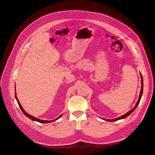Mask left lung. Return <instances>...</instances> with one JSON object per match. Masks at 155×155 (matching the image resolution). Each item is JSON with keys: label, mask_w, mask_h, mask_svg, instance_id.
<instances>
[{"label": "left lung", "mask_w": 155, "mask_h": 155, "mask_svg": "<svg viewBox=\"0 0 155 155\" xmlns=\"http://www.w3.org/2000/svg\"><path fill=\"white\" fill-rule=\"evenodd\" d=\"M140 74H141V78H142V79H141V83H142V87H141V91H140V96H139V98H138V100L137 103V104H136L135 107L133 108V109L132 110H129L128 112H127L126 114H125L124 115L121 116L120 117H118V118H115V119H113V120H107V119H104L106 121H117V120H121V119H124L126 117H127L129 115H130L132 112L136 109V108H137L138 107V105H139V103L140 101V100H141V97H142V93H143V77H142V74L140 73Z\"/></svg>", "instance_id": "1"}]
</instances>
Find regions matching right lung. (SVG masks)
<instances>
[{
    "mask_svg": "<svg viewBox=\"0 0 155 155\" xmlns=\"http://www.w3.org/2000/svg\"><path fill=\"white\" fill-rule=\"evenodd\" d=\"M15 98H16V100H17V103H18V106H19V107H20V109H21V110H22V112H23V113H24V114L26 116H27L28 118H29L30 119H31V120H34V121H38V122H40V123H43V124H46V123H50V122H51V121H55V120H58L61 116L62 115H61V116H59L58 118H57L56 119H55V120H50V121H48V120H39V119H38V118H35V117H34V116H31V115H30V114H28L27 113V112L24 110V109H23V108L22 107V106H21V104H20V102H19V101H18V100L17 99V96H16V92L15 93Z\"/></svg>",
    "mask_w": 155,
    "mask_h": 155,
    "instance_id": "add662e5",
    "label": "right lung"
}]
</instances>
